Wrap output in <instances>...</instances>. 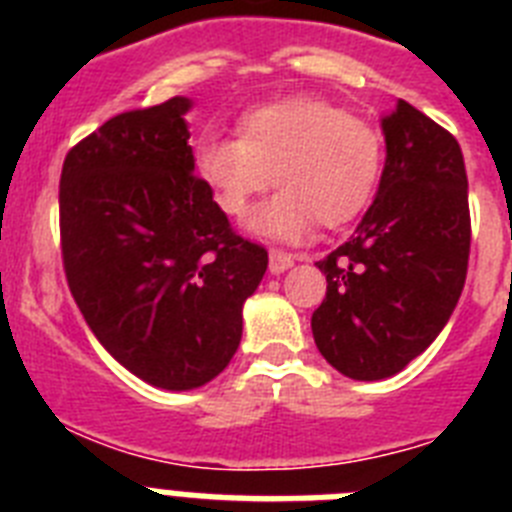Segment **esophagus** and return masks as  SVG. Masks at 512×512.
Masks as SVG:
<instances>
[{
	"label": "esophagus",
	"instance_id": "obj_1",
	"mask_svg": "<svg viewBox=\"0 0 512 512\" xmlns=\"http://www.w3.org/2000/svg\"><path fill=\"white\" fill-rule=\"evenodd\" d=\"M292 264H295V256H292V253L279 251V248H274V251L269 253V271H271V274H282V271H287Z\"/></svg>",
	"mask_w": 512,
	"mask_h": 512
}]
</instances>
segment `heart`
Masks as SVG:
<instances>
[{"label": "heart", "instance_id": "1", "mask_svg": "<svg viewBox=\"0 0 512 512\" xmlns=\"http://www.w3.org/2000/svg\"><path fill=\"white\" fill-rule=\"evenodd\" d=\"M194 171L217 207L246 217L261 192L282 187L251 220V230L300 241L318 220L325 228L354 220L379 184L382 135L364 120L315 97H289L246 112L238 138L194 146Z\"/></svg>", "mask_w": 512, "mask_h": 512}]
</instances>
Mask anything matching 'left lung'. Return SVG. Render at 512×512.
<instances>
[{"instance_id":"8db88e82","label":"left lung","mask_w":512,"mask_h":512,"mask_svg":"<svg viewBox=\"0 0 512 512\" xmlns=\"http://www.w3.org/2000/svg\"><path fill=\"white\" fill-rule=\"evenodd\" d=\"M387 158L354 235L318 261L328 292L312 312L318 351L343 377L402 372L436 341L464 289L469 194L449 130L400 99L382 117Z\"/></svg>"}]
</instances>
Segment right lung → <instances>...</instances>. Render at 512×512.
<instances>
[{"label":"right lung","instance_id":"obj_1","mask_svg":"<svg viewBox=\"0 0 512 512\" xmlns=\"http://www.w3.org/2000/svg\"><path fill=\"white\" fill-rule=\"evenodd\" d=\"M171 97L122 112L76 143L61 171V251L81 315L112 359L161 390L202 387L230 364L243 302L269 253L230 228L194 174Z\"/></svg>","mask_w":512,"mask_h":512}]
</instances>
